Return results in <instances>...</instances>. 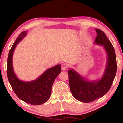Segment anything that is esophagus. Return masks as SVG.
Masks as SVG:
<instances>
[{"instance_id": "1", "label": "esophagus", "mask_w": 123, "mask_h": 123, "mask_svg": "<svg viewBox=\"0 0 123 123\" xmlns=\"http://www.w3.org/2000/svg\"><path fill=\"white\" fill-rule=\"evenodd\" d=\"M68 67H69V65L68 64H67V63L62 64V69L63 70H66L68 68Z\"/></svg>"}]
</instances>
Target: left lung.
<instances>
[{"label": "left lung", "instance_id": "left-lung-1", "mask_svg": "<svg viewBox=\"0 0 123 123\" xmlns=\"http://www.w3.org/2000/svg\"><path fill=\"white\" fill-rule=\"evenodd\" d=\"M95 30L97 36L95 43L104 46L108 56L106 68L101 79L96 81H87L73 69L68 72L72 95L83 102L94 101L105 95L111 87L117 73V60L114 47L102 30Z\"/></svg>", "mask_w": 123, "mask_h": 123}]
</instances>
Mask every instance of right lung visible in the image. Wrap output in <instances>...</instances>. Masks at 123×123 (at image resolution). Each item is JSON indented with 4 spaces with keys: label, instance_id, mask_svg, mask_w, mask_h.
<instances>
[{
    "label": "right lung",
    "instance_id": "add662e5",
    "mask_svg": "<svg viewBox=\"0 0 123 123\" xmlns=\"http://www.w3.org/2000/svg\"><path fill=\"white\" fill-rule=\"evenodd\" d=\"M26 35V31L22 32L10 50L7 62V76L12 88L20 100L31 105H38L45 103L49 99L52 86L55 78L61 72V66L58 64L48 69L33 81L25 82L19 80L13 70V55L16 45Z\"/></svg>",
    "mask_w": 123,
    "mask_h": 123
}]
</instances>
